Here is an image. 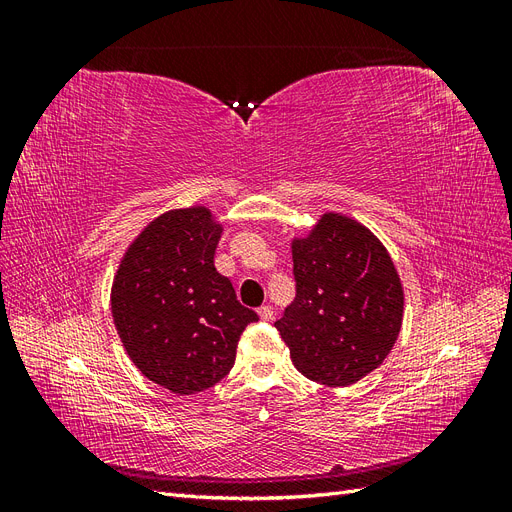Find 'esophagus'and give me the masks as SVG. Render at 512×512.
<instances>
[{"label": "esophagus", "instance_id": "esophagus-1", "mask_svg": "<svg viewBox=\"0 0 512 512\" xmlns=\"http://www.w3.org/2000/svg\"><path fill=\"white\" fill-rule=\"evenodd\" d=\"M258 316H260V320H265V322L273 320V309H271V305H262V307H258Z\"/></svg>", "mask_w": 512, "mask_h": 512}]
</instances>
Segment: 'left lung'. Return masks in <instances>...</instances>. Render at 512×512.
Wrapping results in <instances>:
<instances>
[{
	"label": "left lung",
	"mask_w": 512,
	"mask_h": 512,
	"mask_svg": "<svg viewBox=\"0 0 512 512\" xmlns=\"http://www.w3.org/2000/svg\"><path fill=\"white\" fill-rule=\"evenodd\" d=\"M297 297L275 322L309 380L348 386L382 365L404 318V288L386 247L356 220L324 213L292 241Z\"/></svg>",
	"instance_id": "obj_1"
}]
</instances>
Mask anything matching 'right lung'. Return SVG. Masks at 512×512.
Listing matches in <instances>:
<instances>
[{"instance_id":"right-lung-1","label":"right lung","mask_w":512,"mask_h":512,"mask_svg":"<svg viewBox=\"0 0 512 512\" xmlns=\"http://www.w3.org/2000/svg\"><path fill=\"white\" fill-rule=\"evenodd\" d=\"M220 235L207 207L168 211L134 239L115 275L121 344L141 374L170 393L218 384L235 365L241 333L258 320L215 271Z\"/></svg>"}]
</instances>
